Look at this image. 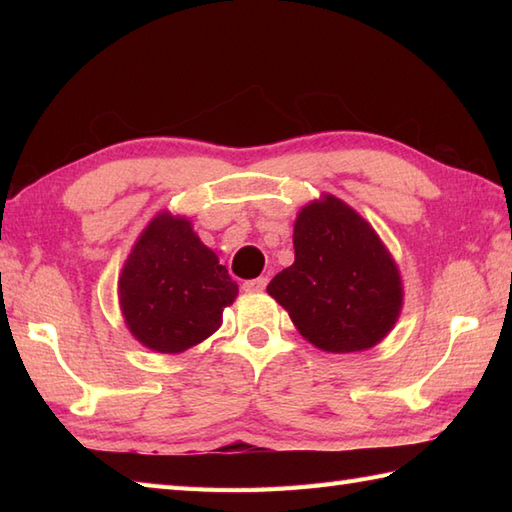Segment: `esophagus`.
Here are the masks:
<instances>
[{"instance_id": "34e87169", "label": "esophagus", "mask_w": 512, "mask_h": 512, "mask_svg": "<svg viewBox=\"0 0 512 512\" xmlns=\"http://www.w3.org/2000/svg\"><path fill=\"white\" fill-rule=\"evenodd\" d=\"M268 286V277H257V279H248L244 281V290L246 292H262Z\"/></svg>"}]
</instances>
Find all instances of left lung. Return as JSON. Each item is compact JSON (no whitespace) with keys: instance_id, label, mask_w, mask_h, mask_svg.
<instances>
[{"instance_id":"1","label":"left lung","mask_w":512,"mask_h":512,"mask_svg":"<svg viewBox=\"0 0 512 512\" xmlns=\"http://www.w3.org/2000/svg\"><path fill=\"white\" fill-rule=\"evenodd\" d=\"M295 264L268 284L303 339L323 352H363L394 328L402 281L394 257L352 206L325 193L295 222Z\"/></svg>"}]
</instances>
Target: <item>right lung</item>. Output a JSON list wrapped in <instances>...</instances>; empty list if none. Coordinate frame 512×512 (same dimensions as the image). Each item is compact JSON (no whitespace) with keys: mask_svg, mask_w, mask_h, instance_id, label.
<instances>
[{"mask_svg":"<svg viewBox=\"0 0 512 512\" xmlns=\"http://www.w3.org/2000/svg\"><path fill=\"white\" fill-rule=\"evenodd\" d=\"M237 284L187 217L158 213L140 233L118 279L129 332L160 354H180L222 325Z\"/></svg>","mask_w":512,"mask_h":512,"instance_id":"1","label":"right lung"}]
</instances>
